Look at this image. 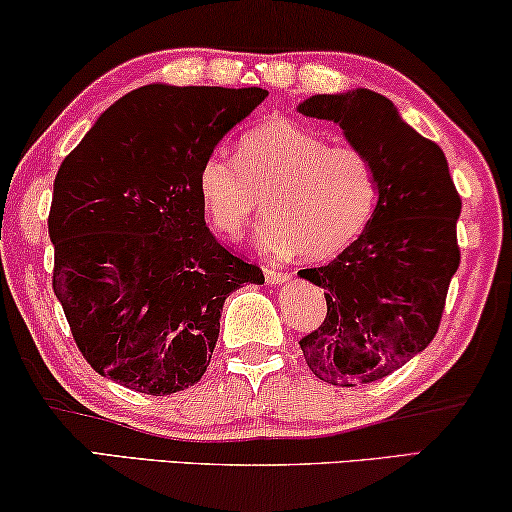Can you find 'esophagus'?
Here are the masks:
<instances>
[{"mask_svg": "<svg viewBox=\"0 0 512 512\" xmlns=\"http://www.w3.org/2000/svg\"><path fill=\"white\" fill-rule=\"evenodd\" d=\"M285 280H290V273L287 271H280V269H266V283H271V285H280V283H285Z\"/></svg>", "mask_w": 512, "mask_h": 512, "instance_id": "1", "label": "esophagus"}]
</instances>
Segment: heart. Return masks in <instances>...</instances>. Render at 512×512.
<instances>
[{
  "label": "heart",
  "mask_w": 512,
  "mask_h": 512,
  "mask_svg": "<svg viewBox=\"0 0 512 512\" xmlns=\"http://www.w3.org/2000/svg\"><path fill=\"white\" fill-rule=\"evenodd\" d=\"M199 199L220 234L236 239L255 215L269 255L329 259L355 243L376 213L380 178L355 143H329L287 118L259 122L241 136L236 157L211 153L199 167Z\"/></svg>",
  "instance_id": "1"
}]
</instances>
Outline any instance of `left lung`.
<instances>
[{
	"mask_svg": "<svg viewBox=\"0 0 512 512\" xmlns=\"http://www.w3.org/2000/svg\"><path fill=\"white\" fill-rule=\"evenodd\" d=\"M299 111L334 120L345 139L373 157L380 178L364 234L329 264L299 271L327 299L322 325L299 345L325 383H376L434 341L459 266L462 199L443 150L408 127L378 92L315 95Z\"/></svg>",
	"mask_w": 512,
	"mask_h": 512,
	"instance_id": "left-lung-1",
	"label": "left lung"
}]
</instances>
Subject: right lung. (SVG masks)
Segmentation results:
<instances>
[{
	"label": "right lung",
	"mask_w": 512,
	"mask_h": 512,
	"mask_svg": "<svg viewBox=\"0 0 512 512\" xmlns=\"http://www.w3.org/2000/svg\"><path fill=\"white\" fill-rule=\"evenodd\" d=\"M262 88L143 85L118 99L55 176L53 292L92 369L164 397L204 376L229 292L264 283L206 227L199 167Z\"/></svg>",
	"instance_id": "add662e5"
}]
</instances>
